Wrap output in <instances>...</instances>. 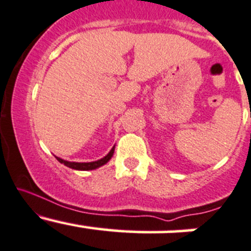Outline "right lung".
Listing matches in <instances>:
<instances>
[{
  "mask_svg": "<svg viewBox=\"0 0 251 251\" xmlns=\"http://www.w3.org/2000/svg\"><path fill=\"white\" fill-rule=\"evenodd\" d=\"M113 152H115V146L111 149V151L105 156V157L101 158V160L94 161V162H69V161H64L59 157H56V158L59 161V162L63 163L64 166H67V167H69V168H73V170L90 171V170H95V168H98V167H100V166L107 163L108 161L111 160V157L113 156Z\"/></svg>",
  "mask_w": 251,
  "mask_h": 251,
  "instance_id": "add662e5",
  "label": "right lung"
}]
</instances>
